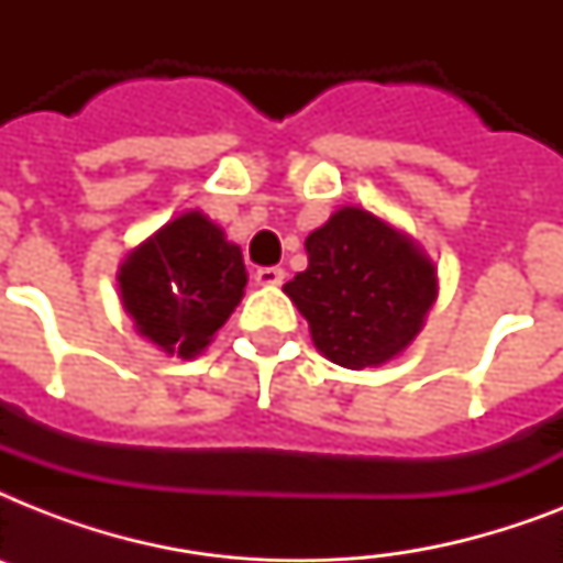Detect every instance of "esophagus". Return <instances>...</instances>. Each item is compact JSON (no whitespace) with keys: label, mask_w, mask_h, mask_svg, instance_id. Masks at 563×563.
Wrapping results in <instances>:
<instances>
[{"label":"esophagus","mask_w":563,"mask_h":563,"mask_svg":"<svg viewBox=\"0 0 563 563\" xmlns=\"http://www.w3.org/2000/svg\"><path fill=\"white\" fill-rule=\"evenodd\" d=\"M283 277H286V272H283V268H260V272L254 274V283L256 286L272 289V286H280Z\"/></svg>","instance_id":"obj_1"}]
</instances>
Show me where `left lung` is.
<instances>
[{
	"mask_svg": "<svg viewBox=\"0 0 563 563\" xmlns=\"http://www.w3.org/2000/svg\"><path fill=\"white\" fill-rule=\"evenodd\" d=\"M307 272L283 286L321 356L351 371L397 360L438 298V268L391 221L344 203L307 236Z\"/></svg>",
	"mask_w": 563,
	"mask_h": 563,
	"instance_id": "1",
	"label": "left lung"
}]
</instances>
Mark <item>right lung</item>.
<instances>
[{"mask_svg":"<svg viewBox=\"0 0 563 563\" xmlns=\"http://www.w3.org/2000/svg\"><path fill=\"white\" fill-rule=\"evenodd\" d=\"M119 300L143 339L195 360L245 295L242 247L201 210L180 212L119 265Z\"/></svg>","mask_w":563,"mask_h":563,"instance_id":"obj_1","label":"right lung"}]
</instances>
